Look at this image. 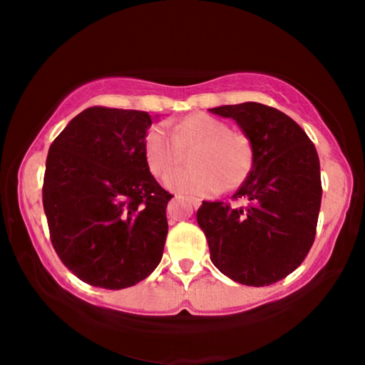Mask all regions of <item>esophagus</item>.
<instances>
[{
  "mask_svg": "<svg viewBox=\"0 0 365 365\" xmlns=\"http://www.w3.org/2000/svg\"><path fill=\"white\" fill-rule=\"evenodd\" d=\"M175 200H178V201H187V202H190V205L191 206H193V207H200L201 206V200H200V197H183V196H177L175 197Z\"/></svg>",
  "mask_w": 365,
  "mask_h": 365,
  "instance_id": "1",
  "label": "esophagus"
}]
</instances>
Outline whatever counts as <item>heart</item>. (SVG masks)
I'll return each instance as SVG.
<instances>
[{"label": "heart", "mask_w": 365, "mask_h": 365, "mask_svg": "<svg viewBox=\"0 0 365 365\" xmlns=\"http://www.w3.org/2000/svg\"><path fill=\"white\" fill-rule=\"evenodd\" d=\"M190 151L191 168L165 178V185L182 195H211L238 188L255 168V146L248 135L232 130L227 122L209 114L187 115L170 133L153 125L145 135V160L159 178L174 170Z\"/></svg>", "instance_id": "1"}]
</instances>
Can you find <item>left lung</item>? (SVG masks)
I'll use <instances>...</instances> for the list:
<instances>
[{
  "label": "left lung",
  "instance_id": "left-lung-1",
  "mask_svg": "<svg viewBox=\"0 0 365 365\" xmlns=\"http://www.w3.org/2000/svg\"><path fill=\"white\" fill-rule=\"evenodd\" d=\"M209 110L232 117L248 135L255 168L233 195L248 205L202 201L197 225L222 274L242 285H272L299 267L316 238L322 201L316 146L292 117L265 104Z\"/></svg>",
  "mask_w": 365,
  "mask_h": 365
}]
</instances>
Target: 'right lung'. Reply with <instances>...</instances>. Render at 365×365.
Here are the masks:
<instances>
[{"mask_svg":"<svg viewBox=\"0 0 365 365\" xmlns=\"http://www.w3.org/2000/svg\"><path fill=\"white\" fill-rule=\"evenodd\" d=\"M143 110L93 106L49 146L43 209L63 264L88 285H137L163 257L172 195L151 175Z\"/></svg>","mask_w":365,"mask_h":365,"instance_id":"obj_1","label":"right lung"}]
</instances>
